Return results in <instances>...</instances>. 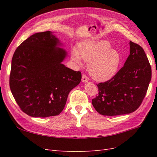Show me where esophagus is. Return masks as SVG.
<instances>
[{"instance_id": "34e87169", "label": "esophagus", "mask_w": 157, "mask_h": 157, "mask_svg": "<svg viewBox=\"0 0 157 157\" xmlns=\"http://www.w3.org/2000/svg\"><path fill=\"white\" fill-rule=\"evenodd\" d=\"M88 80H89V78L86 77V76L83 75H82V81L83 82H86L88 81Z\"/></svg>"}]
</instances>
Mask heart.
<instances>
[{
  "label": "heart",
  "instance_id": "1",
  "mask_svg": "<svg viewBox=\"0 0 157 157\" xmlns=\"http://www.w3.org/2000/svg\"><path fill=\"white\" fill-rule=\"evenodd\" d=\"M111 47L110 42L105 40H84L79 44L78 49L73 48L71 59L78 65H82V59L87 61L92 78L105 82L116 75L122 61L118 51Z\"/></svg>",
  "mask_w": 157,
  "mask_h": 157
}]
</instances>
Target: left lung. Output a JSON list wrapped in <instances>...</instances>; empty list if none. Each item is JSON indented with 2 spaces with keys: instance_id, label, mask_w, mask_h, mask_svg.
<instances>
[{
  "instance_id": "left-lung-1",
  "label": "left lung",
  "mask_w": 157,
  "mask_h": 157,
  "mask_svg": "<svg viewBox=\"0 0 157 157\" xmlns=\"http://www.w3.org/2000/svg\"><path fill=\"white\" fill-rule=\"evenodd\" d=\"M130 55L123 67L110 80L97 84L98 96L92 99L102 115L129 114L140 106L151 79V67L144 49L130 41Z\"/></svg>"
}]
</instances>
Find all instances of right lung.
Wrapping results in <instances>:
<instances>
[{"label":"right lung","mask_w":157,"mask_h":157,"mask_svg":"<svg viewBox=\"0 0 157 157\" xmlns=\"http://www.w3.org/2000/svg\"><path fill=\"white\" fill-rule=\"evenodd\" d=\"M51 31L37 33L13 55L10 88L21 111L33 117L58 115L70 91L81 80L80 71L62 63L67 52Z\"/></svg>","instance_id":"add662e5"}]
</instances>
